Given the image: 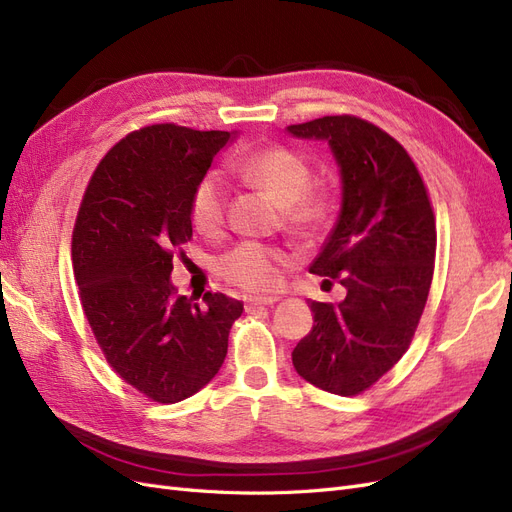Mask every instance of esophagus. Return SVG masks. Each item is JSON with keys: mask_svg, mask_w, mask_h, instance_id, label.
I'll return each mask as SVG.
<instances>
[{"mask_svg": "<svg viewBox=\"0 0 512 512\" xmlns=\"http://www.w3.org/2000/svg\"><path fill=\"white\" fill-rule=\"evenodd\" d=\"M276 302H278L276 295H253V298L246 300V310H253L257 306H272Z\"/></svg>", "mask_w": 512, "mask_h": 512, "instance_id": "esophagus-1", "label": "esophagus"}]
</instances>
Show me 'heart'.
Masks as SVG:
<instances>
[{"instance_id":"1","label":"heart","mask_w":512,"mask_h":512,"mask_svg":"<svg viewBox=\"0 0 512 512\" xmlns=\"http://www.w3.org/2000/svg\"><path fill=\"white\" fill-rule=\"evenodd\" d=\"M234 170L268 191L285 206V219L293 232L315 236L332 219L334 197L329 189H312L310 163L287 146H270L234 161ZM189 212L193 225L204 236H219L227 217V185L219 172H206L197 180ZM287 263L285 251L259 242H242L229 251L219 270L225 280L246 291H272L280 283V266Z\"/></svg>"}]
</instances>
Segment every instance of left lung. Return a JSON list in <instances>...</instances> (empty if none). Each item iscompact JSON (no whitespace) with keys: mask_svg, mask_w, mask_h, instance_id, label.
<instances>
[{"mask_svg":"<svg viewBox=\"0 0 512 512\" xmlns=\"http://www.w3.org/2000/svg\"><path fill=\"white\" fill-rule=\"evenodd\" d=\"M287 134L327 142L336 159L340 214L310 272L346 289L336 306L308 300L315 323L291 359L310 385L357 395L398 364L421 319L436 257L430 197L402 144L368 121L323 117Z\"/></svg>","mask_w":512,"mask_h":512,"instance_id":"1","label":"left lung"}]
</instances>
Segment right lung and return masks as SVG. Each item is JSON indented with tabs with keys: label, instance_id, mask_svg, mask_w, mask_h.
<instances>
[{
	"label": "right lung",
	"instance_id": "add662e5",
	"mask_svg": "<svg viewBox=\"0 0 512 512\" xmlns=\"http://www.w3.org/2000/svg\"><path fill=\"white\" fill-rule=\"evenodd\" d=\"M238 131L151 125L100 161L72 236L80 302L112 370L146 398L174 404L204 389L227 355L242 302L176 295L172 251L191 234L189 202Z\"/></svg>",
	"mask_w": 512,
	"mask_h": 512
}]
</instances>
